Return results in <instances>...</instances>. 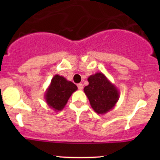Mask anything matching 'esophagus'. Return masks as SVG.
Masks as SVG:
<instances>
[{"label":"esophagus","instance_id":"1","mask_svg":"<svg viewBox=\"0 0 160 160\" xmlns=\"http://www.w3.org/2000/svg\"><path fill=\"white\" fill-rule=\"evenodd\" d=\"M78 87L79 90H82V88H83V85H82V83H79V84H78Z\"/></svg>","mask_w":160,"mask_h":160}]
</instances>
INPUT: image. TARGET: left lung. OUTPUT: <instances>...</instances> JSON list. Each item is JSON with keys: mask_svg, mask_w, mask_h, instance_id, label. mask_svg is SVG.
Returning a JSON list of instances; mask_svg holds the SVG:
<instances>
[{"mask_svg": "<svg viewBox=\"0 0 160 160\" xmlns=\"http://www.w3.org/2000/svg\"><path fill=\"white\" fill-rule=\"evenodd\" d=\"M89 85L83 90L92 108L98 114H105L115 107L120 92L103 73L98 72L88 78Z\"/></svg>", "mask_w": 160, "mask_h": 160, "instance_id": "8db88e82", "label": "left lung"}]
</instances>
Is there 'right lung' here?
Wrapping results in <instances>:
<instances>
[{
  "label": "right lung",
  "mask_w": 160,
  "mask_h": 160,
  "mask_svg": "<svg viewBox=\"0 0 160 160\" xmlns=\"http://www.w3.org/2000/svg\"><path fill=\"white\" fill-rule=\"evenodd\" d=\"M76 90H78V86L74 82L56 74L46 90L44 98L49 108L56 111H60L65 108L71 95Z\"/></svg>",
  "instance_id": "obj_1"
}]
</instances>
